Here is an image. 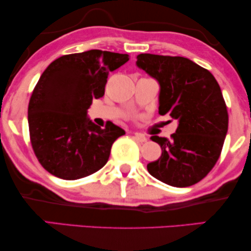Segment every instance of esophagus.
Segmentation results:
<instances>
[{"instance_id": "obj_1", "label": "esophagus", "mask_w": 251, "mask_h": 251, "mask_svg": "<svg viewBox=\"0 0 251 251\" xmlns=\"http://www.w3.org/2000/svg\"><path fill=\"white\" fill-rule=\"evenodd\" d=\"M135 139L137 140V142H139V143H144V142H146L147 140V138L144 135H142V133H135Z\"/></svg>"}]
</instances>
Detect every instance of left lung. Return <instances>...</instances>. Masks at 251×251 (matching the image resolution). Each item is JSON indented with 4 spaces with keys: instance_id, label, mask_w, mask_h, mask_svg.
<instances>
[{
    "instance_id": "8db88e82",
    "label": "left lung",
    "mask_w": 251,
    "mask_h": 251,
    "mask_svg": "<svg viewBox=\"0 0 251 251\" xmlns=\"http://www.w3.org/2000/svg\"><path fill=\"white\" fill-rule=\"evenodd\" d=\"M136 65L160 85L159 114L178 121L171 139L151 137L162 154L147 170L170 186L197 184L217 162L227 133V108L218 82L184 57L140 53Z\"/></svg>"
}]
</instances>
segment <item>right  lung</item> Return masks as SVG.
I'll return each mask as SVG.
<instances>
[{
    "instance_id": "obj_1",
    "label": "right lung",
    "mask_w": 251,
    "mask_h": 251,
    "mask_svg": "<svg viewBox=\"0 0 251 251\" xmlns=\"http://www.w3.org/2000/svg\"><path fill=\"white\" fill-rule=\"evenodd\" d=\"M129 54L88 50L52 61L41 75L28 104L34 153L48 173L75 180L107 163L113 143L126 133L113 122L105 128L88 118L94 99L105 94L109 72Z\"/></svg>"
}]
</instances>
